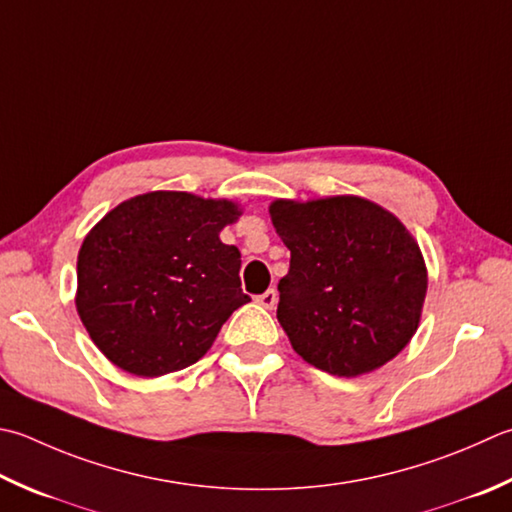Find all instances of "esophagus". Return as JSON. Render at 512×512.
Masks as SVG:
<instances>
[{
	"mask_svg": "<svg viewBox=\"0 0 512 512\" xmlns=\"http://www.w3.org/2000/svg\"><path fill=\"white\" fill-rule=\"evenodd\" d=\"M257 304L259 306H264V308H268V310H273L275 308V304H277V293L273 288H268L266 293H262L257 297Z\"/></svg>",
	"mask_w": 512,
	"mask_h": 512,
	"instance_id": "obj_1",
	"label": "esophagus"
}]
</instances>
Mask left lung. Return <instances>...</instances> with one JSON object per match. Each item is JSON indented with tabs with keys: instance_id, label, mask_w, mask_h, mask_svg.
<instances>
[{
	"instance_id": "obj_1",
	"label": "left lung",
	"mask_w": 512,
	"mask_h": 512,
	"mask_svg": "<svg viewBox=\"0 0 512 512\" xmlns=\"http://www.w3.org/2000/svg\"><path fill=\"white\" fill-rule=\"evenodd\" d=\"M268 213L290 250L277 319L295 353L337 377L373 373L402 353L428 290L410 230L357 195L275 199Z\"/></svg>"
}]
</instances>
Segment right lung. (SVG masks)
<instances>
[{
    "instance_id": "right-lung-1",
    "label": "right lung",
    "mask_w": 512,
    "mask_h": 512,
    "mask_svg": "<svg viewBox=\"0 0 512 512\" xmlns=\"http://www.w3.org/2000/svg\"><path fill=\"white\" fill-rule=\"evenodd\" d=\"M233 199L153 190L117 204L77 255V315L110 364L162 377L202 359L242 293V253L219 233Z\"/></svg>"
}]
</instances>
